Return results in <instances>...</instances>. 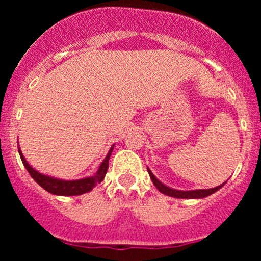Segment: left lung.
I'll return each instance as SVG.
<instances>
[{"label":"left lung","mask_w":261,"mask_h":261,"mask_svg":"<svg viewBox=\"0 0 261 261\" xmlns=\"http://www.w3.org/2000/svg\"><path fill=\"white\" fill-rule=\"evenodd\" d=\"M147 170H148L149 176H151L152 181H153V184L155 185V188H157L162 194H164V195L172 196V197H178V199H202V197H206V196L211 195V194H214L215 191H217L218 189H221L224 184H226V182H223V184L218 185V187H216V188L200 189V190H190V191L175 190V189L168 188L167 185H164L163 182H161L157 178H155V176L153 175V173H152L151 170H149L148 168H147Z\"/></svg>","instance_id":"obj_1"}]
</instances>
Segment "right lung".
<instances>
[{
    "label": "right lung",
    "instance_id": "obj_1",
    "mask_svg": "<svg viewBox=\"0 0 261 261\" xmlns=\"http://www.w3.org/2000/svg\"><path fill=\"white\" fill-rule=\"evenodd\" d=\"M114 149V146L108 152L106 160L101 162L99 169H98L97 174L94 176H88V178L80 179V180H61V179H55L51 176H47L41 174L32 168L28 164V162L25 161V158L23 157L22 152L19 149V155L20 160H22L23 164H24L25 169L28 170V173L34 179L35 181L40 185L41 188L45 189L49 193L54 194V195H64V196H71V195H81V194H85L91 191L93 188L97 184H99L100 181H103L104 176H106L108 168H109V158L112 155V152Z\"/></svg>",
    "mask_w": 261,
    "mask_h": 261
}]
</instances>
